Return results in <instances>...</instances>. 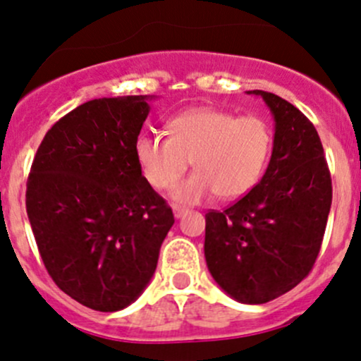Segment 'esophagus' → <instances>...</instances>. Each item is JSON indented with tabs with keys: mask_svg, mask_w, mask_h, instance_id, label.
I'll use <instances>...</instances> for the list:
<instances>
[{
	"mask_svg": "<svg viewBox=\"0 0 361 361\" xmlns=\"http://www.w3.org/2000/svg\"><path fill=\"white\" fill-rule=\"evenodd\" d=\"M173 212H174V217H176V219H180V217H183L185 214L188 212V209L187 207H180V205H174Z\"/></svg>",
	"mask_w": 361,
	"mask_h": 361,
	"instance_id": "34e87169",
	"label": "esophagus"
}]
</instances>
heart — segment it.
I'll return each instance as SVG.
<instances>
[{"mask_svg":"<svg viewBox=\"0 0 361 361\" xmlns=\"http://www.w3.org/2000/svg\"><path fill=\"white\" fill-rule=\"evenodd\" d=\"M168 135L142 133L133 152L145 180L154 188L173 187V199L195 204L212 193L224 200L247 195L260 181L272 150V130L259 116H236L217 108L180 113L168 125Z\"/></svg>","mask_w":361,"mask_h":361,"instance_id":"b5f03b06","label":"heart"}]
</instances>
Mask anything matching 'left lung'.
<instances>
[{
    "mask_svg": "<svg viewBox=\"0 0 361 361\" xmlns=\"http://www.w3.org/2000/svg\"><path fill=\"white\" fill-rule=\"evenodd\" d=\"M274 116L262 180L224 211L205 214L204 253L221 290L267 303L302 283L320 252L332 202L331 173L312 121L283 97L250 90Z\"/></svg>",
    "mask_w": 361,
    "mask_h": 361,
    "instance_id": "8db88e82",
    "label": "left lung"
}]
</instances>
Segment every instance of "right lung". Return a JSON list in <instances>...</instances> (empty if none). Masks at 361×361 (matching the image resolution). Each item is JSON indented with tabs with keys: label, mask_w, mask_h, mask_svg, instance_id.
<instances>
[{
	"label": "right lung",
	"mask_w": 361,
	"mask_h": 361,
	"mask_svg": "<svg viewBox=\"0 0 361 361\" xmlns=\"http://www.w3.org/2000/svg\"><path fill=\"white\" fill-rule=\"evenodd\" d=\"M147 96L84 102L51 126L27 180V216L56 286L99 312L133 303L174 223L133 145Z\"/></svg>",
	"instance_id": "obj_1"
}]
</instances>
